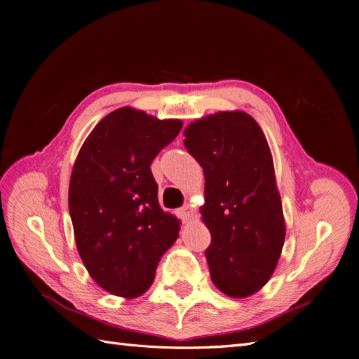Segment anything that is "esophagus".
I'll use <instances>...</instances> for the list:
<instances>
[{"label":"esophagus","instance_id":"obj_1","mask_svg":"<svg viewBox=\"0 0 359 359\" xmlns=\"http://www.w3.org/2000/svg\"><path fill=\"white\" fill-rule=\"evenodd\" d=\"M191 214H193V210L190 208L189 205H184V206H181V208L178 210V217H180L182 223H187Z\"/></svg>","mask_w":359,"mask_h":359}]
</instances>
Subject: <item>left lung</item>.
<instances>
[{
	"instance_id": "8db88e82",
	"label": "left lung",
	"mask_w": 359,
	"mask_h": 359,
	"mask_svg": "<svg viewBox=\"0 0 359 359\" xmlns=\"http://www.w3.org/2000/svg\"><path fill=\"white\" fill-rule=\"evenodd\" d=\"M184 136L205 173L211 280L227 297L245 298L273 276L286 233L265 135L250 115L220 112L191 123Z\"/></svg>"
}]
</instances>
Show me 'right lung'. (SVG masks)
Returning <instances> with one entry per match:
<instances>
[{
  "label": "right lung",
  "mask_w": 359,
  "mask_h": 359,
  "mask_svg": "<svg viewBox=\"0 0 359 359\" xmlns=\"http://www.w3.org/2000/svg\"><path fill=\"white\" fill-rule=\"evenodd\" d=\"M181 127L180 119L121 107L94 127L74 161L69 210L76 245L95 283L114 295L148 290L178 238L180 223L161 211L149 166Z\"/></svg>",
  "instance_id": "1"
}]
</instances>
